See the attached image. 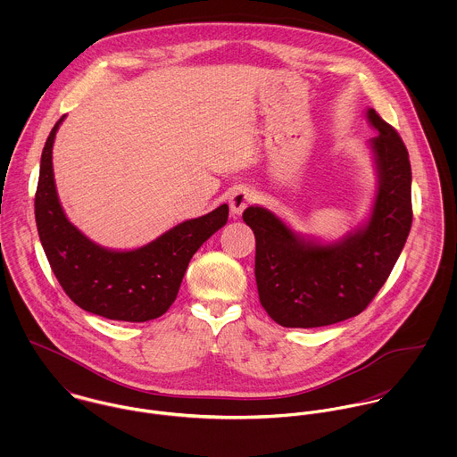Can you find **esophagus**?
<instances>
[{
	"mask_svg": "<svg viewBox=\"0 0 457 457\" xmlns=\"http://www.w3.org/2000/svg\"><path fill=\"white\" fill-rule=\"evenodd\" d=\"M253 200H255V192H253V190L245 188V187L236 188V190L232 192V195H230V200H228L232 214L239 216Z\"/></svg>",
	"mask_w": 457,
	"mask_h": 457,
	"instance_id": "obj_1",
	"label": "esophagus"
}]
</instances>
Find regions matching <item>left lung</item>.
<instances>
[{"instance_id": "left-lung-1", "label": "left lung", "mask_w": 457, "mask_h": 457, "mask_svg": "<svg viewBox=\"0 0 457 457\" xmlns=\"http://www.w3.org/2000/svg\"><path fill=\"white\" fill-rule=\"evenodd\" d=\"M378 131L370 140L378 192L366 227L334 245L294 234L265 207L245 209L257 241L255 278L263 310L279 326H330L364 312L384 287L411 227V167L408 151L375 109Z\"/></svg>"}]
</instances>
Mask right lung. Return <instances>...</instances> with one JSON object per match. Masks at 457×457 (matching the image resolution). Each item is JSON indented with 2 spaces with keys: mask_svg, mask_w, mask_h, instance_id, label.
Masks as SVG:
<instances>
[{
  "mask_svg": "<svg viewBox=\"0 0 457 457\" xmlns=\"http://www.w3.org/2000/svg\"><path fill=\"white\" fill-rule=\"evenodd\" d=\"M63 120L44 145L35 195L37 228L51 269L66 295L84 312L123 322L158 319L176 301L196 250L227 223L228 205L183 221L131 252L95 245L68 221L54 185L53 144Z\"/></svg>",
  "mask_w": 457,
  "mask_h": 457,
  "instance_id": "obj_1",
  "label": "right lung"
}]
</instances>
